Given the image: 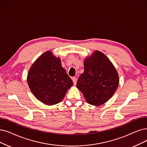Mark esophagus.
<instances>
[{
	"label": "esophagus",
	"instance_id": "esophagus-1",
	"mask_svg": "<svg viewBox=\"0 0 147 147\" xmlns=\"http://www.w3.org/2000/svg\"><path fill=\"white\" fill-rule=\"evenodd\" d=\"M72 81H73V83H74V84L75 86L76 84H77V80L76 78L75 77H73L72 78Z\"/></svg>",
	"mask_w": 147,
	"mask_h": 147
}]
</instances>
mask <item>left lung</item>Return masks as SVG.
<instances>
[{"mask_svg":"<svg viewBox=\"0 0 147 147\" xmlns=\"http://www.w3.org/2000/svg\"><path fill=\"white\" fill-rule=\"evenodd\" d=\"M84 71L77 87L87 103L99 106L108 101L119 85V75L114 65L102 52L95 51L84 61Z\"/></svg>","mask_w":147,"mask_h":147,"instance_id":"8db88e82","label":"left lung"}]
</instances>
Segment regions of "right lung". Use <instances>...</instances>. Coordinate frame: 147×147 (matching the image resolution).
Returning a JSON list of instances; mask_svg holds the SVG:
<instances>
[{
	"instance_id": "1",
	"label": "right lung",
	"mask_w": 147,
	"mask_h": 147,
	"mask_svg": "<svg viewBox=\"0 0 147 147\" xmlns=\"http://www.w3.org/2000/svg\"><path fill=\"white\" fill-rule=\"evenodd\" d=\"M27 82L38 101L52 105L62 101L73 81L62 66L60 57L51 51L41 55L29 70Z\"/></svg>"
}]
</instances>
